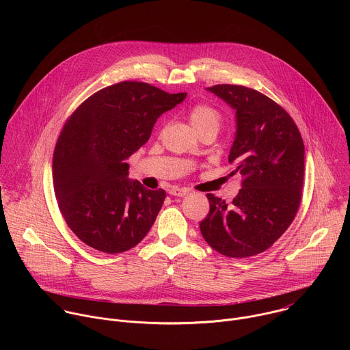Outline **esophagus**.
<instances>
[{
	"instance_id": "esophagus-1",
	"label": "esophagus",
	"mask_w": 350,
	"mask_h": 350,
	"mask_svg": "<svg viewBox=\"0 0 350 350\" xmlns=\"http://www.w3.org/2000/svg\"><path fill=\"white\" fill-rule=\"evenodd\" d=\"M189 192V189H187V188H177V187H172L170 189H169V193L170 195H174V196H185L187 193Z\"/></svg>"
}]
</instances>
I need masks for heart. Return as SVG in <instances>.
Listing matches in <instances>:
<instances>
[{"label":"heart","mask_w":350,"mask_h":350,"mask_svg":"<svg viewBox=\"0 0 350 350\" xmlns=\"http://www.w3.org/2000/svg\"><path fill=\"white\" fill-rule=\"evenodd\" d=\"M189 123L195 129V131L202 130V129H215L219 130L221 118L220 113L209 107V105H196L189 111L188 115Z\"/></svg>","instance_id":"obj_1"}]
</instances>
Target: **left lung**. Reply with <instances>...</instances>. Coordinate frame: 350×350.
Returning <instances> with one entry per match:
<instances>
[{"label": "left lung", "mask_w": 350, "mask_h": 350, "mask_svg": "<svg viewBox=\"0 0 350 350\" xmlns=\"http://www.w3.org/2000/svg\"><path fill=\"white\" fill-rule=\"evenodd\" d=\"M235 111L231 172L243 176L228 205L208 193L202 237L219 254L249 258L265 252L291 226L301 205L305 145L292 118L262 92L234 84L208 87Z\"/></svg>", "instance_id": "8db88e82"}]
</instances>
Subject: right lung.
Returning <instances> with one entry per match:
<instances>
[{"instance_id":"obj_1","label":"right lung","mask_w":350,"mask_h":350,"mask_svg":"<svg viewBox=\"0 0 350 350\" xmlns=\"http://www.w3.org/2000/svg\"><path fill=\"white\" fill-rule=\"evenodd\" d=\"M185 96L122 81L92 94L68 119L55 146L53 181L66 224L85 245L120 254L151 230L166 192L130 180L126 161L151 137L158 118Z\"/></svg>"}]
</instances>
